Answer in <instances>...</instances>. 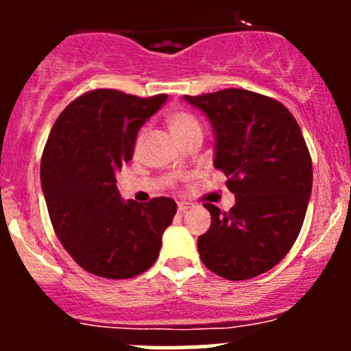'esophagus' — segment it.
Instances as JSON below:
<instances>
[{"instance_id": "1", "label": "esophagus", "mask_w": 351, "mask_h": 351, "mask_svg": "<svg viewBox=\"0 0 351 351\" xmlns=\"http://www.w3.org/2000/svg\"><path fill=\"white\" fill-rule=\"evenodd\" d=\"M186 210H189V205H186V204H180L178 205V214L183 215Z\"/></svg>"}]
</instances>
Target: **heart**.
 <instances>
[{
    "instance_id": "obj_1",
    "label": "heart",
    "mask_w": 351,
    "mask_h": 351,
    "mask_svg": "<svg viewBox=\"0 0 351 351\" xmlns=\"http://www.w3.org/2000/svg\"><path fill=\"white\" fill-rule=\"evenodd\" d=\"M166 122H168V127H169V130L173 132V136H175L178 141L183 139L186 134L193 132V130H200V125H198L195 117H192L190 113H186V112L169 113L168 119H166ZM143 136H144V132H141L139 137H137V144L141 143Z\"/></svg>"
}]
</instances>
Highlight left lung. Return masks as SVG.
I'll return each mask as SVG.
<instances>
[{
    "label": "left lung",
    "mask_w": 351,
    "mask_h": 351,
    "mask_svg": "<svg viewBox=\"0 0 351 351\" xmlns=\"http://www.w3.org/2000/svg\"><path fill=\"white\" fill-rule=\"evenodd\" d=\"M214 130V166L228 176L236 204H205L210 228L198 238L208 270L247 280L274 268L295 243L313 192V161L299 123L280 101L228 88L189 97Z\"/></svg>",
    "instance_id": "left-lung-1"
}]
</instances>
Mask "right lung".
Instances as JSON below:
<instances>
[{"instance_id":"1","label":"right lung","mask_w":351,"mask_h":351,"mask_svg":"<svg viewBox=\"0 0 351 351\" xmlns=\"http://www.w3.org/2000/svg\"><path fill=\"white\" fill-rule=\"evenodd\" d=\"M166 98L90 91L62 110L49 134L40 183L51 222L73 260L98 277L130 278L153 267L176 214L168 197L125 202L115 178Z\"/></svg>"}]
</instances>
